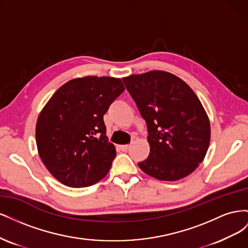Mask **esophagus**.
<instances>
[{"mask_svg": "<svg viewBox=\"0 0 248 248\" xmlns=\"http://www.w3.org/2000/svg\"><path fill=\"white\" fill-rule=\"evenodd\" d=\"M120 149H121V151H123V152H127V151H128V149H129V145L120 146Z\"/></svg>", "mask_w": 248, "mask_h": 248, "instance_id": "obj_1", "label": "esophagus"}]
</instances>
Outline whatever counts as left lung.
Masks as SVG:
<instances>
[{"instance_id":"8db88e82","label":"left lung","mask_w":248,"mask_h":248,"mask_svg":"<svg viewBox=\"0 0 248 248\" xmlns=\"http://www.w3.org/2000/svg\"><path fill=\"white\" fill-rule=\"evenodd\" d=\"M148 127L150 154L139 162L147 175L177 181L204 160L210 122L200 99L181 78L166 71L123 78Z\"/></svg>"}]
</instances>
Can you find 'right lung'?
<instances>
[{
    "mask_svg": "<svg viewBox=\"0 0 248 248\" xmlns=\"http://www.w3.org/2000/svg\"><path fill=\"white\" fill-rule=\"evenodd\" d=\"M124 90L120 78L86 77L67 81L51 96L37 120L36 144L58 181L79 188L107 176L116 149L103 115Z\"/></svg>",
    "mask_w": 248,
    "mask_h": 248,
    "instance_id": "1",
    "label": "right lung"
}]
</instances>
